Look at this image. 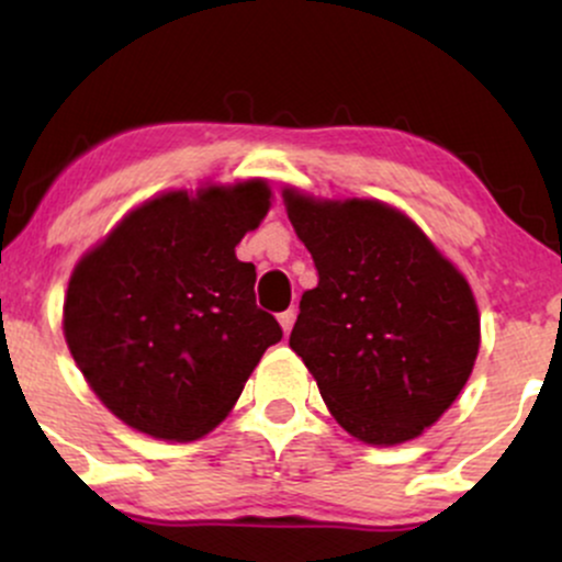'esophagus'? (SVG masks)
<instances>
[{
  "label": "esophagus",
  "mask_w": 562,
  "mask_h": 562,
  "mask_svg": "<svg viewBox=\"0 0 562 562\" xmlns=\"http://www.w3.org/2000/svg\"><path fill=\"white\" fill-rule=\"evenodd\" d=\"M277 319H280V327H282V333H290V330H293V322H295V312H293V308H288V312H282L280 314V317H277Z\"/></svg>",
  "instance_id": "1"
}]
</instances>
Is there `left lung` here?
<instances>
[{"label": "left lung", "instance_id": "8db88e82", "mask_svg": "<svg viewBox=\"0 0 562 562\" xmlns=\"http://www.w3.org/2000/svg\"><path fill=\"white\" fill-rule=\"evenodd\" d=\"M317 267L290 348L327 409L364 443L393 447L430 428L465 389L481 346L473 290L409 216L380 200L282 190Z\"/></svg>", "mask_w": 562, "mask_h": 562}]
</instances>
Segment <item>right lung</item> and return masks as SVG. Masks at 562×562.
<instances>
[{"label": "right lung", "instance_id": "obj_1", "mask_svg": "<svg viewBox=\"0 0 562 562\" xmlns=\"http://www.w3.org/2000/svg\"><path fill=\"white\" fill-rule=\"evenodd\" d=\"M272 205L263 179L171 190L121 218L70 274L63 333L89 389L164 441L214 430L282 338L235 256Z\"/></svg>", "mask_w": 562, "mask_h": 562}]
</instances>
